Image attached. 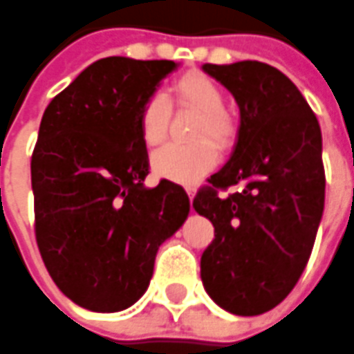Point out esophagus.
<instances>
[{"mask_svg": "<svg viewBox=\"0 0 354 354\" xmlns=\"http://www.w3.org/2000/svg\"><path fill=\"white\" fill-rule=\"evenodd\" d=\"M184 188H186V192H188L189 201H192V198H194V194H196V186H194V184H186Z\"/></svg>", "mask_w": 354, "mask_h": 354, "instance_id": "obj_1", "label": "esophagus"}]
</instances>
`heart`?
Returning a JSON list of instances; mask_svg holds the SVG:
<instances>
[{"label": "heart", "mask_w": 354, "mask_h": 354, "mask_svg": "<svg viewBox=\"0 0 354 354\" xmlns=\"http://www.w3.org/2000/svg\"><path fill=\"white\" fill-rule=\"evenodd\" d=\"M176 102L184 107L200 111L192 135L200 139L192 142H170L156 151L153 156L154 170L160 176L192 182L217 162V145L227 147L237 137V121L225 111V95L214 80L203 74H186L172 84ZM170 123V105L162 93H153L145 102L139 115L140 137L149 145L156 147L165 140ZM212 136L216 142L207 140Z\"/></svg>", "instance_id": "obj_1"}]
</instances>
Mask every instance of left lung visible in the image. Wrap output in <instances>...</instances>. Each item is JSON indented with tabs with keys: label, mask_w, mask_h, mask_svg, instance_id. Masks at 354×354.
<instances>
[{
	"label": "left lung",
	"mask_w": 354,
	"mask_h": 354,
	"mask_svg": "<svg viewBox=\"0 0 354 354\" xmlns=\"http://www.w3.org/2000/svg\"><path fill=\"white\" fill-rule=\"evenodd\" d=\"M235 95V151L194 198L215 229L201 254V282L223 310L259 315L298 284L325 203L322 129L304 95L274 66L243 60L203 64ZM231 185L233 194L221 196Z\"/></svg>",
	"instance_id": "obj_1"
}]
</instances>
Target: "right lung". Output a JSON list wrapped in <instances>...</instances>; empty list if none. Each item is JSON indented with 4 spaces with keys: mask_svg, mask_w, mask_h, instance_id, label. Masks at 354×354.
<instances>
[{
    "mask_svg": "<svg viewBox=\"0 0 354 354\" xmlns=\"http://www.w3.org/2000/svg\"><path fill=\"white\" fill-rule=\"evenodd\" d=\"M172 60L107 56L44 109L31 156L35 237L60 292L92 311L133 306L156 250L186 221L180 184L142 182L151 170L139 115Z\"/></svg>",
    "mask_w": 354,
    "mask_h": 354,
    "instance_id": "right-lung-1",
    "label": "right lung"
}]
</instances>
